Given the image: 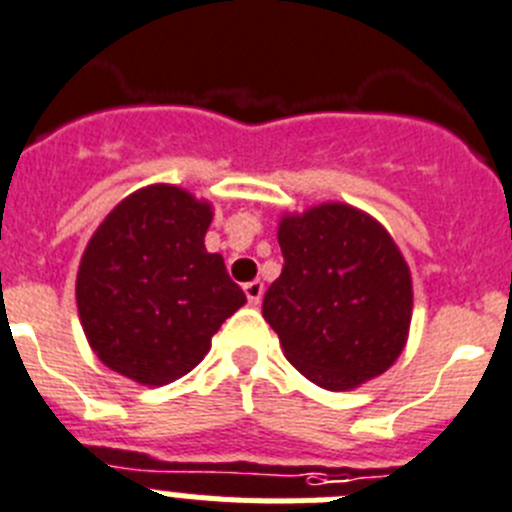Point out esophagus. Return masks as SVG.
Segmentation results:
<instances>
[{"mask_svg": "<svg viewBox=\"0 0 512 512\" xmlns=\"http://www.w3.org/2000/svg\"><path fill=\"white\" fill-rule=\"evenodd\" d=\"M262 293H265V285L260 280H252V283H245V296L250 301V306H257L262 301Z\"/></svg>", "mask_w": 512, "mask_h": 512, "instance_id": "1", "label": "esophagus"}]
</instances>
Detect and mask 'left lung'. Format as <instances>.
Listing matches in <instances>:
<instances>
[{
    "label": "left lung",
    "instance_id": "1",
    "mask_svg": "<svg viewBox=\"0 0 512 512\" xmlns=\"http://www.w3.org/2000/svg\"><path fill=\"white\" fill-rule=\"evenodd\" d=\"M283 273L262 316L288 362L326 390H349L400 357L413 311L411 270L388 229L347 204L283 216Z\"/></svg>",
    "mask_w": 512,
    "mask_h": 512
}]
</instances>
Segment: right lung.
<instances>
[{
	"mask_svg": "<svg viewBox=\"0 0 512 512\" xmlns=\"http://www.w3.org/2000/svg\"><path fill=\"white\" fill-rule=\"evenodd\" d=\"M211 216L206 201L158 183L119 201L89 239L76 303L109 370L168 385L199 365L211 336L245 306L224 257L204 247Z\"/></svg>",
	"mask_w": 512,
	"mask_h": 512,
	"instance_id": "obj_1",
	"label": "right lung"
}]
</instances>
